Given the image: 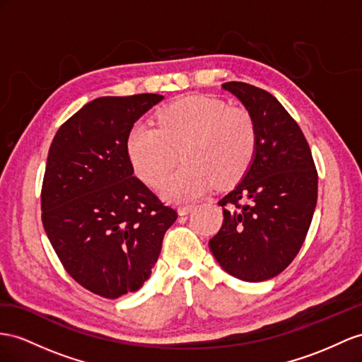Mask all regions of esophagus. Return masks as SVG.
<instances>
[{
    "label": "esophagus",
    "mask_w": 362,
    "mask_h": 362,
    "mask_svg": "<svg viewBox=\"0 0 362 362\" xmlns=\"http://www.w3.org/2000/svg\"><path fill=\"white\" fill-rule=\"evenodd\" d=\"M194 209V206L192 205H182V206H179V216H188L189 212Z\"/></svg>",
    "instance_id": "esophagus-1"
}]
</instances>
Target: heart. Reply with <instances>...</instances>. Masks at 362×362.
<instances>
[{"mask_svg": "<svg viewBox=\"0 0 362 362\" xmlns=\"http://www.w3.org/2000/svg\"><path fill=\"white\" fill-rule=\"evenodd\" d=\"M257 146L255 124L245 108L209 96L174 100L157 115V127L137 122L127 137L136 173L150 185L160 180L180 151L185 165L162 180L159 191L174 202L203 196L212 185L242 177Z\"/></svg>", "mask_w": 362, "mask_h": 362, "instance_id": "b5f03b06", "label": "heart"}]
</instances>
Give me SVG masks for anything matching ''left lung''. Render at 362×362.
I'll list each match as a JSON object with an SVG mask.
<instances>
[{
    "label": "left lung",
    "instance_id": "obj_1",
    "mask_svg": "<svg viewBox=\"0 0 362 362\" xmlns=\"http://www.w3.org/2000/svg\"><path fill=\"white\" fill-rule=\"evenodd\" d=\"M221 88L251 115L257 146L242 180L218 202L225 218L209 249L229 275L264 281L283 272L303 246L318 174L301 128L271 93L245 82Z\"/></svg>",
    "mask_w": 362,
    "mask_h": 362
}]
</instances>
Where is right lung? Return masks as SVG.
<instances>
[{
  "label": "right lung",
  "instance_id": "1",
  "mask_svg": "<svg viewBox=\"0 0 362 362\" xmlns=\"http://www.w3.org/2000/svg\"><path fill=\"white\" fill-rule=\"evenodd\" d=\"M162 95L104 96L64 122L49 150L42 225L66 271L90 292L141 289L177 212L134 177L127 137Z\"/></svg>",
  "mask_w": 362,
  "mask_h": 362
}]
</instances>
